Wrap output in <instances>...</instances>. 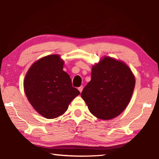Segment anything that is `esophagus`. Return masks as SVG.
<instances>
[{
	"mask_svg": "<svg viewBox=\"0 0 159 159\" xmlns=\"http://www.w3.org/2000/svg\"><path fill=\"white\" fill-rule=\"evenodd\" d=\"M83 85H81V86H80V87L78 88V89H79V90L80 91V93H81L82 92V90H83Z\"/></svg>",
	"mask_w": 159,
	"mask_h": 159,
	"instance_id": "esophagus-1",
	"label": "esophagus"
}]
</instances>
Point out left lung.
I'll use <instances>...</instances> for the list:
<instances>
[{
	"label": "left lung",
	"mask_w": 159,
	"mask_h": 159,
	"mask_svg": "<svg viewBox=\"0 0 159 159\" xmlns=\"http://www.w3.org/2000/svg\"><path fill=\"white\" fill-rule=\"evenodd\" d=\"M134 85V77L125 64L105 57L93 66L91 80L83 88L81 97L91 114L109 120L124 111Z\"/></svg>",
	"instance_id": "obj_1"
}]
</instances>
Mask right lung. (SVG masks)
I'll use <instances>...</instances> for the list:
<instances>
[{
  "instance_id": "add662e5",
  "label": "right lung",
  "mask_w": 159,
  "mask_h": 159,
  "mask_svg": "<svg viewBox=\"0 0 159 159\" xmlns=\"http://www.w3.org/2000/svg\"><path fill=\"white\" fill-rule=\"evenodd\" d=\"M64 61L57 55L36 61L26 74L24 88L34 108L46 118L63 114L80 92L72 86L71 78L63 71Z\"/></svg>"
}]
</instances>
